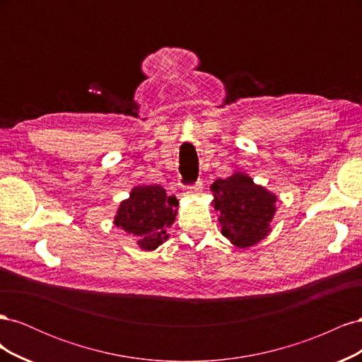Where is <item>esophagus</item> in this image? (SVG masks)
Segmentation results:
<instances>
[{"instance_id":"obj_1","label":"esophagus","mask_w":362,"mask_h":362,"mask_svg":"<svg viewBox=\"0 0 362 362\" xmlns=\"http://www.w3.org/2000/svg\"><path fill=\"white\" fill-rule=\"evenodd\" d=\"M202 189H204V185L199 181V182H196L194 185H190V187H185L184 189V196H198V194L202 193Z\"/></svg>"}]
</instances>
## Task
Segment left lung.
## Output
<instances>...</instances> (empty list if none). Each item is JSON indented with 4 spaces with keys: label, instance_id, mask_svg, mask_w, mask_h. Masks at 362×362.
I'll list each match as a JSON object with an SVG mask.
<instances>
[{
    "label": "left lung",
    "instance_id": "obj_1",
    "mask_svg": "<svg viewBox=\"0 0 362 362\" xmlns=\"http://www.w3.org/2000/svg\"><path fill=\"white\" fill-rule=\"evenodd\" d=\"M210 190L222 234L234 246L246 249L270 234V222L276 213V194L255 184L243 172L216 180Z\"/></svg>",
    "mask_w": 362,
    "mask_h": 362
}]
</instances>
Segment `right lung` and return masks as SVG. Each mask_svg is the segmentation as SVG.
<instances>
[{
	"label": "right lung",
	"instance_id": "1",
	"mask_svg": "<svg viewBox=\"0 0 362 362\" xmlns=\"http://www.w3.org/2000/svg\"><path fill=\"white\" fill-rule=\"evenodd\" d=\"M178 213V201L168 196L161 185H137L129 198L120 202L115 225L137 237L141 250H156L169 238L166 229L172 226Z\"/></svg>",
	"mask_w": 362,
	"mask_h": 362
}]
</instances>
